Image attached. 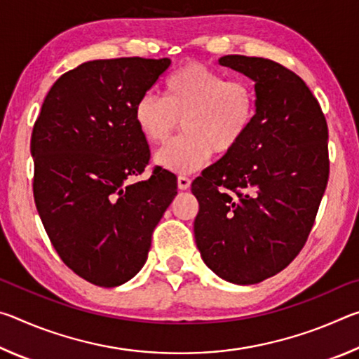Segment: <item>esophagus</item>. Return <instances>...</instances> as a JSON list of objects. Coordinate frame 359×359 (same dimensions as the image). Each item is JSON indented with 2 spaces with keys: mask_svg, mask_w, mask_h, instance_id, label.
<instances>
[{
  "mask_svg": "<svg viewBox=\"0 0 359 359\" xmlns=\"http://www.w3.org/2000/svg\"><path fill=\"white\" fill-rule=\"evenodd\" d=\"M191 185V179L187 177V175H179L177 177V187L179 190H188Z\"/></svg>",
  "mask_w": 359,
  "mask_h": 359,
  "instance_id": "1",
  "label": "esophagus"
}]
</instances>
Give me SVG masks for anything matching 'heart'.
Listing matches in <instances>:
<instances>
[{
    "instance_id": "heart-1",
    "label": "heart",
    "mask_w": 359,
    "mask_h": 359,
    "mask_svg": "<svg viewBox=\"0 0 359 359\" xmlns=\"http://www.w3.org/2000/svg\"><path fill=\"white\" fill-rule=\"evenodd\" d=\"M257 117V90L247 79H226L199 63L184 65L163 83V98L144 95L135 121L150 144H166L179 130L185 135L156 154L168 171L188 174L212 154L228 155L250 133Z\"/></svg>"
}]
</instances>
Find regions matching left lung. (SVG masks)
<instances>
[{"instance_id":"obj_1","label":"left lung","mask_w":359,"mask_h":359,"mask_svg":"<svg viewBox=\"0 0 359 359\" xmlns=\"http://www.w3.org/2000/svg\"><path fill=\"white\" fill-rule=\"evenodd\" d=\"M218 63L255 82L257 117L238 149L193 180L194 239L218 277L253 285L306 244L330 177L327 125L306 82L285 66L244 55Z\"/></svg>"}]
</instances>
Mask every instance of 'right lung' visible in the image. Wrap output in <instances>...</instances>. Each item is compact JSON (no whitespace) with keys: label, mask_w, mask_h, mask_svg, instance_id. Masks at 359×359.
I'll return each mask as SVG.
<instances>
[{"label":"right lung","mask_w":359,"mask_h":359,"mask_svg":"<svg viewBox=\"0 0 359 359\" xmlns=\"http://www.w3.org/2000/svg\"><path fill=\"white\" fill-rule=\"evenodd\" d=\"M171 60H93L52 85L33 126V194L63 263L79 277L114 288L147 261L158 222L177 194V177L144 172L150 149L135 121L136 102Z\"/></svg>","instance_id":"obj_1"}]
</instances>
